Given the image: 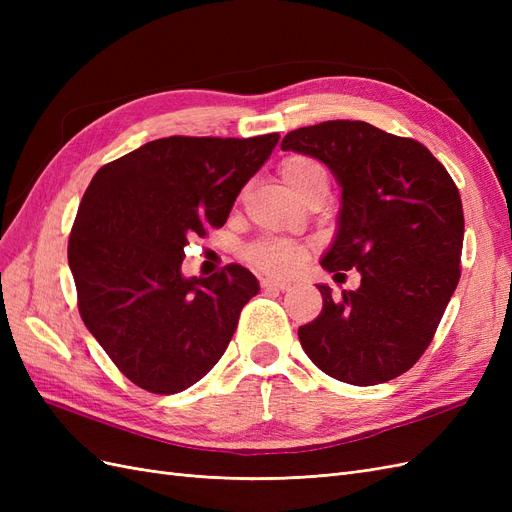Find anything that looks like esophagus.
<instances>
[{
    "mask_svg": "<svg viewBox=\"0 0 512 512\" xmlns=\"http://www.w3.org/2000/svg\"><path fill=\"white\" fill-rule=\"evenodd\" d=\"M262 288H267V290H288L290 282L288 280H277V277H265V280H262Z\"/></svg>",
    "mask_w": 512,
    "mask_h": 512,
    "instance_id": "1",
    "label": "esophagus"
}]
</instances>
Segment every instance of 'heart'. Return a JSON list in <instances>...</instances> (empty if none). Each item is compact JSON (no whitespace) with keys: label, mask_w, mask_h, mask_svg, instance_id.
<instances>
[{"label":"heart","mask_w":512,"mask_h":512,"mask_svg":"<svg viewBox=\"0 0 512 512\" xmlns=\"http://www.w3.org/2000/svg\"><path fill=\"white\" fill-rule=\"evenodd\" d=\"M282 179L299 198L316 183L327 181L322 164L307 156H288L280 166ZM307 247L288 239H260L250 247V260L271 273H292L301 267Z\"/></svg>","instance_id":"obj_1"}]
</instances>
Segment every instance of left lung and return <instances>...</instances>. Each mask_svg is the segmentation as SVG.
<instances>
[{"mask_svg":"<svg viewBox=\"0 0 512 512\" xmlns=\"http://www.w3.org/2000/svg\"><path fill=\"white\" fill-rule=\"evenodd\" d=\"M282 149L331 168L342 209L322 267L361 273V286L339 297L318 284L322 312L299 329L301 346L331 378L356 386L389 382L421 359L457 288V185L425 145L365 121L292 130Z\"/></svg>","mask_w":512,"mask_h":512,"instance_id":"8db88e82","label":"left lung"}]
</instances>
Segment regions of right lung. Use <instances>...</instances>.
I'll return each instance as SVG.
<instances>
[{"label": "right lung", "instance_id": "obj_1", "mask_svg": "<svg viewBox=\"0 0 512 512\" xmlns=\"http://www.w3.org/2000/svg\"><path fill=\"white\" fill-rule=\"evenodd\" d=\"M280 134L168 136L104 164L68 241L79 312L119 371L158 395L185 391L222 359L256 277L228 265L183 277L188 237L220 228Z\"/></svg>", "mask_w": 512, "mask_h": 512}]
</instances>
